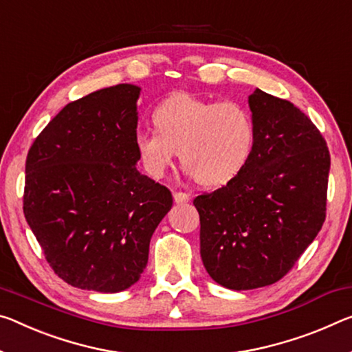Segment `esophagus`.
Masks as SVG:
<instances>
[{
  "label": "esophagus",
  "mask_w": 352,
  "mask_h": 352,
  "mask_svg": "<svg viewBox=\"0 0 352 352\" xmlns=\"http://www.w3.org/2000/svg\"><path fill=\"white\" fill-rule=\"evenodd\" d=\"M174 199H175V202L177 204H185V202H188L189 199V194H186V192H182V191H177V192H174Z\"/></svg>",
  "instance_id": "esophagus-1"
}]
</instances>
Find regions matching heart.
Instances as JSON below:
<instances>
[{"instance_id":"heart-1","label":"heart","mask_w":352,"mask_h":352,"mask_svg":"<svg viewBox=\"0 0 352 352\" xmlns=\"http://www.w3.org/2000/svg\"><path fill=\"white\" fill-rule=\"evenodd\" d=\"M156 131H139L136 152L153 178H163L180 152L182 164L205 186H222L241 174L252 156L255 126L235 102L172 94L152 113Z\"/></svg>"}]
</instances>
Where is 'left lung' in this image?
<instances>
[{
    "label": "left lung",
    "instance_id": "obj_1",
    "mask_svg": "<svg viewBox=\"0 0 352 352\" xmlns=\"http://www.w3.org/2000/svg\"><path fill=\"white\" fill-rule=\"evenodd\" d=\"M255 144L226 186L194 199L200 256L230 289L271 285L287 274L326 219L331 155L320 130L288 100L249 96Z\"/></svg>",
    "mask_w": 352,
    "mask_h": 352
}]
</instances>
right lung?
I'll use <instances>...</instances> for the list:
<instances>
[{
    "instance_id": "1",
    "label": "right lung",
    "mask_w": 352,
    "mask_h": 352,
    "mask_svg": "<svg viewBox=\"0 0 352 352\" xmlns=\"http://www.w3.org/2000/svg\"><path fill=\"white\" fill-rule=\"evenodd\" d=\"M141 87L117 85L65 104L28 152L23 213L64 282L100 293L139 280L172 194L136 169Z\"/></svg>"
}]
</instances>
